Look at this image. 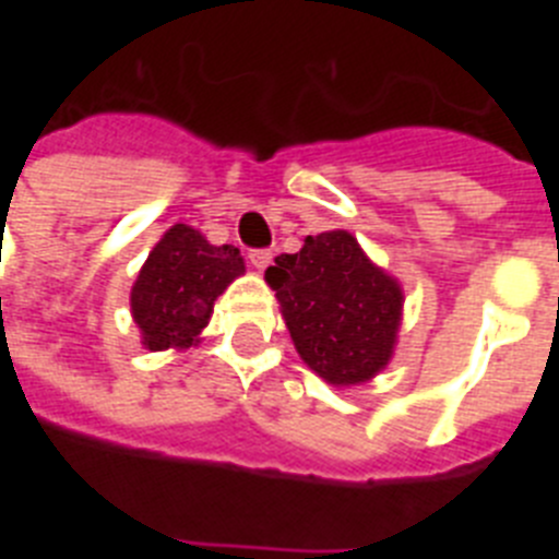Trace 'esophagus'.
<instances>
[{
	"label": "esophagus",
	"mask_w": 559,
	"mask_h": 559,
	"mask_svg": "<svg viewBox=\"0 0 559 559\" xmlns=\"http://www.w3.org/2000/svg\"><path fill=\"white\" fill-rule=\"evenodd\" d=\"M271 260H274V254H271L269 249H254V251H249V263L254 265L257 271H265V269H269Z\"/></svg>",
	"instance_id": "esophagus-1"
}]
</instances>
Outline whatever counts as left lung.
<instances>
[{
	"label": "left lung",
	"instance_id": "obj_1",
	"mask_svg": "<svg viewBox=\"0 0 559 559\" xmlns=\"http://www.w3.org/2000/svg\"><path fill=\"white\" fill-rule=\"evenodd\" d=\"M265 283L299 358L330 386H360L389 367L403 324V285L347 229L308 235L280 254Z\"/></svg>",
	"mask_w": 559,
	"mask_h": 559
}]
</instances>
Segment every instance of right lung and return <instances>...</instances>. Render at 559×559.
Listing matches in <instances>:
<instances>
[{
    "label": "right lung",
    "instance_id": "obj_1",
    "mask_svg": "<svg viewBox=\"0 0 559 559\" xmlns=\"http://www.w3.org/2000/svg\"><path fill=\"white\" fill-rule=\"evenodd\" d=\"M246 274L235 246H212L199 229L176 224L151 249L131 288V316L151 353L195 347L215 299Z\"/></svg>",
    "mask_w": 559,
    "mask_h": 559
}]
</instances>
